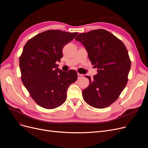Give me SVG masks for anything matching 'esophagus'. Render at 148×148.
Masks as SVG:
<instances>
[{
	"mask_svg": "<svg viewBox=\"0 0 148 148\" xmlns=\"http://www.w3.org/2000/svg\"><path fill=\"white\" fill-rule=\"evenodd\" d=\"M77 75H78V79H79L82 78L83 76V74H79V73H78V74H77Z\"/></svg>",
	"mask_w": 148,
	"mask_h": 148,
	"instance_id": "obj_1",
	"label": "esophagus"
}]
</instances>
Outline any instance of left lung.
<instances>
[{
    "label": "left lung",
    "mask_w": 148,
    "mask_h": 148,
    "mask_svg": "<svg viewBox=\"0 0 148 148\" xmlns=\"http://www.w3.org/2000/svg\"><path fill=\"white\" fill-rule=\"evenodd\" d=\"M75 40L84 46L92 65L98 69L94 79L85 76L89 85L82 91L83 99L93 107H107L118 98L128 82L131 60L126 47L104 29L80 34Z\"/></svg>",
    "instance_id": "obj_1"
}]
</instances>
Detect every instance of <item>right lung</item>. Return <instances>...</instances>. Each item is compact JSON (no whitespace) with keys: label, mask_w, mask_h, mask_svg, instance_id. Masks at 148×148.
Listing matches in <instances>:
<instances>
[{"label":"right lung","mask_w":148,"mask_h":148,"mask_svg":"<svg viewBox=\"0 0 148 148\" xmlns=\"http://www.w3.org/2000/svg\"><path fill=\"white\" fill-rule=\"evenodd\" d=\"M77 34L48 30L30 39L23 47L19 59L21 81L35 103L44 108L63 104L69 86L77 79L75 70L63 71L56 64L63 57L64 47Z\"/></svg>","instance_id":"right-lung-1"}]
</instances>
